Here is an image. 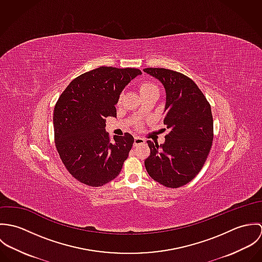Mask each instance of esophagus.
Returning <instances> with one entry per match:
<instances>
[{"label": "esophagus", "mask_w": 262, "mask_h": 262, "mask_svg": "<svg viewBox=\"0 0 262 262\" xmlns=\"http://www.w3.org/2000/svg\"><path fill=\"white\" fill-rule=\"evenodd\" d=\"M145 143V140L143 138H140V137H135L134 138V146H137V145H140V144H143Z\"/></svg>", "instance_id": "1"}]
</instances>
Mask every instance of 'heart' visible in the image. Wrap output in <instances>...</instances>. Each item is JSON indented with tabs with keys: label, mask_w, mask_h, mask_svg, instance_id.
<instances>
[{
	"label": "heart",
	"mask_w": 262,
	"mask_h": 262,
	"mask_svg": "<svg viewBox=\"0 0 262 262\" xmlns=\"http://www.w3.org/2000/svg\"><path fill=\"white\" fill-rule=\"evenodd\" d=\"M154 90H158L157 85L151 81H145V82H142L140 85H139V92L141 95L143 94H146L148 92L151 91H154Z\"/></svg>",
	"instance_id": "obj_1"
}]
</instances>
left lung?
Instances as JSON below:
<instances>
[{"label":"left lung","mask_w":262,"mask_h":262,"mask_svg":"<svg viewBox=\"0 0 262 262\" xmlns=\"http://www.w3.org/2000/svg\"><path fill=\"white\" fill-rule=\"evenodd\" d=\"M165 90L163 124L165 142L147 141L145 168L152 180L167 187L187 185L202 169L213 141L211 106L198 85L183 74L166 69H145Z\"/></svg>","instance_id":"8db88e82"}]
</instances>
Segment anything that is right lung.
<instances>
[{"label":"right lung","mask_w":262,"mask_h":262,"mask_svg":"<svg viewBox=\"0 0 262 262\" xmlns=\"http://www.w3.org/2000/svg\"><path fill=\"white\" fill-rule=\"evenodd\" d=\"M137 69L101 67L77 76L59 97L53 112L54 140L70 173L90 187H101L120 173L132 148L131 134L114 137L106 118L116 117V105Z\"/></svg>","instance_id":"right-lung-1"}]
</instances>
